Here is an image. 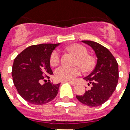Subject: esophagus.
<instances>
[{
  "label": "esophagus",
  "mask_w": 130,
  "mask_h": 130,
  "mask_svg": "<svg viewBox=\"0 0 130 130\" xmlns=\"http://www.w3.org/2000/svg\"><path fill=\"white\" fill-rule=\"evenodd\" d=\"M69 83L72 86H75V84H76V82H73V81H69Z\"/></svg>",
  "instance_id": "34e87169"
}]
</instances>
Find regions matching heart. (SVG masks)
I'll return each mask as SVG.
<instances>
[{
    "label": "heart",
    "mask_w": 130,
    "mask_h": 130,
    "mask_svg": "<svg viewBox=\"0 0 130 130\" xmlns=\"http://www.w3.org/2000/svg\"><path fill=\"white\" fill-rule=\"evenodd\" d=\"M76 56L75 65H79L84 71H92L95 66V60L92 56L88 55V51L83 45L75 44L69 47ZM61 53L58 50L53 51L50 56V63L53 66H56L61 61ZM81 69L79 67H68L66 65H61L55 71V77L60 81L72 80L75 77L80 75Z\"/></svg>",
    "instance_id": "b5f03b06"
}]
</instances>
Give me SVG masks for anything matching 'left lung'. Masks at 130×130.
Instances as JSON below:
<instances>
[{"instance_id": "obj_1", "label": "left lung", "mask_w": 130, "mask_h": 130, "mask_svg": "<svg viewBox=\"0 0 130 130\" xmlns=\"http://www.w3.org/2000/svg\"><path fill=\"white\" fill-rule=\"evenodd\" d=\"M90 46L98 58L97 63L92 72L84 79L91 85V88L83 95H77L80 103L89 107H99L103 105L113 94L119 79L118 63L110 51L100 44L82 40Z\"/></svg>"}]
</instances>
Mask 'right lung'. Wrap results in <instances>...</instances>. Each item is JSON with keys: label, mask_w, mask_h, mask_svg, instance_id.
Returning a JSON list of instances; mask_svg holds the SVG:
<instances>
[{"label": "right lung", "mask_w": 130, "mask_h": 130, "mask_svg": "<svg viewBox=\"0 0 130 130\" xmlns=\"http://www.w3.org/2000/svg\"><path fill=\"white\" fill-rule=\"evenodd\" d=\"M59 45H32L15 57L12 67L13 84L19 95L28 103L44 105L53 101L58 94L60 84H53L49 78L53 73L50 66V56ZM42 81L45 84L41 85Z\"/></svg>", "instance_id": "add662e5"}]
</instances>
